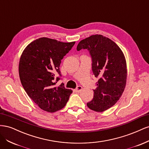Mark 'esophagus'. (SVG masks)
Listing matches in <instances>:
<instances>
[{
	"label": "esophagus",
	"instance_id": "1",
	"mask_svg": "<svg viewBox=\"0 0 149 149\" xmlns=\"http://www.w3.org/2000/svg\"><path fill=\"white\" fill-rule=\"evenodd\" d=\"M82 89H83V88L81 86H77V88L75 89V91L77 92V93H79V92L81 91Z\"/></svg>",
	"mask_w": 149,
	"mask_h": 149
}]
</instances>
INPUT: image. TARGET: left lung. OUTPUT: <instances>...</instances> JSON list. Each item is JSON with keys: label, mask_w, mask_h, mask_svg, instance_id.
Masks as SVG:
<instances>
[{"label": "left lung", "mask_w": 149, "mask_h": 149, "mask_svg": "<svg viewBox=\"0 0 149 149\" xmlns=\"http://www.w3.org/2000/svg\"><path fill=\"white\" fill-rule=\"evenodd\" d=\"M76 49H88L93 74L98 79L93 100L87 106L94 111H104L119 100L125 87L127 67L124 54L113 41L101 35L81 40Z\"/></svg>", "instance_id": "8db88e82"}]
</instances>
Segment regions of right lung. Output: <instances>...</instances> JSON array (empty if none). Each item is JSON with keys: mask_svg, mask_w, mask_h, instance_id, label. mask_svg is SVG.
Wrapping results in <instances>:
<instances>
[{"mask_svg": "<svg viewBox=\"0 0 149 149\" xmlns=\"http://www.w3.org/2000/svg\"><path fill=\"white\" fill-rule=\"evenodd\" d=\"M74 43L40 38L30 43L22 54L19 66L21 83L28 96L44 111L61 109L73 93L64 84L55 85L61 79V60Z\"/></svg>", "mask_w": 149, "mask_h": 149, "instance_id": "obj_1", "label": "right lung"}]
</instances>
